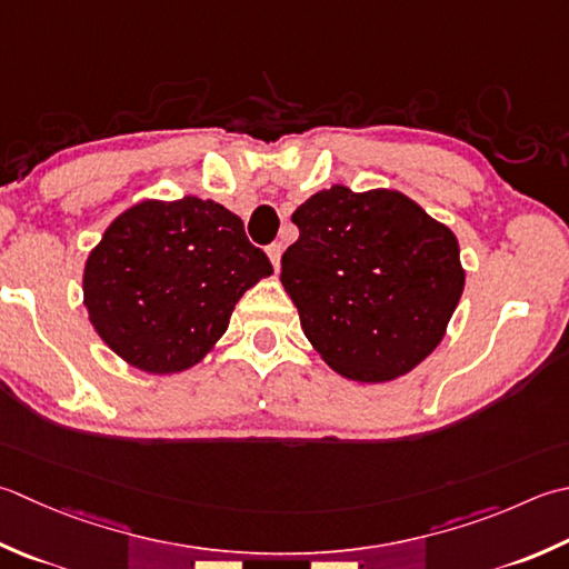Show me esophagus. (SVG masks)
I'll use <instances>...</instances> for the list:
<instances>
[{"label": "esophagus", "instance_id": "obj_1", "mask_svg": "<svg viewBox=\"0 0 569 569\" xmlns=\"http://www.w3.org/2000/svg\"><path fill=\"white\" fill-rule=\"evenodd\" d=\"M266 253H269V259H271V263H273V271H278L281 269V256H283V243H271L269 249H266Z\"/></svg>", "mask_w": 569, "mask_h": 569}]
</instances>
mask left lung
<instances>
[{"mask_svg": "<svg viewBox=\"0 0 569 569\" xmlns=\"http://www.w3.org/2000/svg\"><path fill=\"white\" fill-rule=\"evenodd\" d=\"M281 283L330 370L397 380L447 336L466 271L456 233L397 189H320L293 211Z\"/></svg>", "mask_w": 569, "mask_h": 569, "instance_id": "left-lung-1", "label": "left lung"}]
</instances>
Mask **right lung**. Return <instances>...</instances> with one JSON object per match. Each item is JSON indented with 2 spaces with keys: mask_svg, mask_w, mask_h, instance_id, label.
Masks as SVG:
<instances>
[{
  "mask_svg": "<svg viewBox=\"0 0 569 569\" xmlns=\"http://www.w3.org/2000/svg\"><path fill=\"white\" fill-rule=\"evenodd\" d=\"M273 269L243 221L211 199H142L83 266L88 320L122 362L177 375L214 350L239 298Z\"/></svg>",
  "mask_w": 569,
  "mask_h": 569,
  "instance_id": "obj_1",
  "label": "right lung"
}]
</instances>
